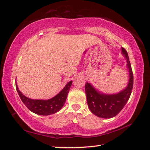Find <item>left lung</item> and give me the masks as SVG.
<instances>
[{
    "instance_id": "obj_1",
    "label": "left lung",
    "mask_w": 150,
    "mask_h": 150,
    "mask_svg": "<svg viewBox=\"0 0 150 150\" xmlns=\"http://www.w3.org/2000/svg\"><path fill=\"white\" fill-rule=\"evenodd\" d=\"M121 53L126 59L129 80L126 87L114 94H106L95 88L91 83H86L85 93L88 106L93 114L101 118H112L117 115L128 101L134 85V76L127 51L122 47Z\"/></svg>"
}]
</instances>
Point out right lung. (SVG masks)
<instances>
[{"instance_id": "right-lung-1", "label": "right lung", "mask_w": 150, "mask_h": 150, "mask_svg": "<svg viewBox=\"0 0 150 150\" xmlns=\"http://www.w3.org/2000/svg\"><path fill=\"white\" fill-rule=\"evenodd\" d=\"M72 81H71L66 84L65 87L57 95L51 99L43 100V99H33L26 97L19 91L16 83V88L23 103L30 111L36 114L41 115H51L60 110L65 104L66 99Z\"/></svg>"}]
</instances>
